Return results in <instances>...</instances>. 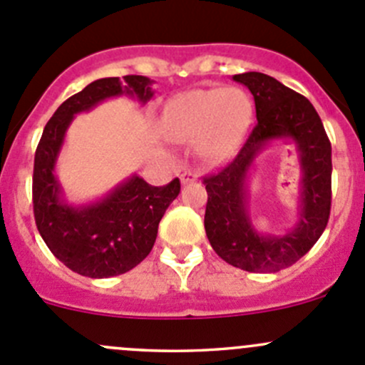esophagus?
<instances>
[{"instance_id": "esophagus-1", "label": "esophagus", "mask_w": 365, "mask_h": 365, "mask_svg": "<svg viewBox=\"0 0 365 365\" xmlns=\"http://www.w3.org/2000/svg\"><path fill=\"white\" fill-rule=\"evenodd\" d=\"M197 178H200V176H197L196 173H192V171H185V173H183L182 176H180V182H182V185H187V183H194V182H197Z\"/></svg>"}]
</instances>
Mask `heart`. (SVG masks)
<instances>
[{"instance_id": "1", "label": "heart", "mask_w": 365, "mask_h": 365, "mask_svg": "<svg viewBox=\"0 0 365 365\" xmlns=\"http://www.w3.org/2000/svg\"><path fill=\"white\" fill-rule=\"evenodd\" d=\"M251 116V102L237 88L192 90L165 106L162 130L176 143L197 141L201 159L219 164L238 148Z\"/></svg>"}]
</instances>
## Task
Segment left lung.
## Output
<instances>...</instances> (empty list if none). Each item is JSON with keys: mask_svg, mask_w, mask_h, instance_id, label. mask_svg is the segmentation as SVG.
Segmentation results:
<instances>
[{"mask_svg": "<svg viewBox=\"0 0 365 365\" xmlns=\"http://www.w3.org/2000/svg\"><path fill=\"white\" fill-rule=\"evenodd\" d=\"M233 81L252 93L257 123L235 160L205 178V231L226 263L274 274L297 263L325 231L332 203V146L316 109L300 93L261 72L238 73ZM275 140L292 142L301 164L297 222L281 235L257 230L248 212L255 159Z\"/></svg>", "mask_w": 365, "mask_h": 365, "instance_id": "left-lung-1", "label": "left lung"}]
</instances>
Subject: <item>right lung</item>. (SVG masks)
<instances>
[{
  "label": "right lung",
  "mask_w": 365,
  "mask_h": 365,
  "mask_svg": "<svg viewBox=\"0 0 365 365\" xmlns=\"http://www.w3.org/2000/svg\"><path fill=\"white\" fill-rule=\"evenodd\" d=\"M153 81L145 76L104 77L67 98L43 128L33 169V212L40 237L51 252L76 274L91 279L114 277L138 267L155 244L159 222L180 194V180L153 187L130 175L104 197L68 203L56 162L73 116L114 97H153Z\"/></svg>",
  "instance_id": "add662e5"
}]
</instances>
